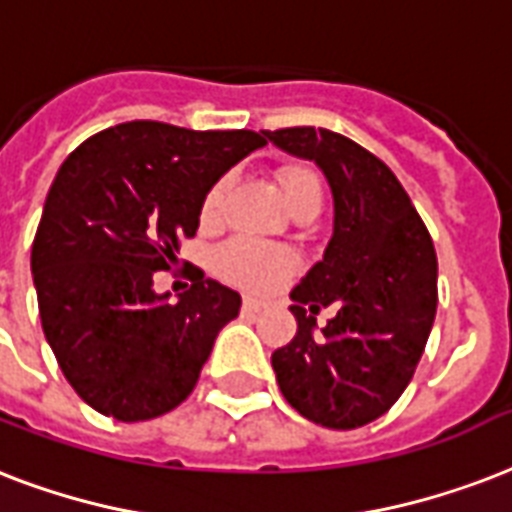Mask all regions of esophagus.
I'll return each mask as SVG.
<instances>
[{"mask_svg":"<svg viewBox=\"0 0 512 512\" xmlns=\"http://www.w3.org/2000/svg\"><path fill=\"white\" fill-rule=\"evenodd\" d=\"M268 306H271V300H257V298L241 300V311H244V314H257V311H263V308Z\"/></svg>","mask_w":512,"mask_h":512,"instance_id":"1","label":"esophagus"}]
</instances>
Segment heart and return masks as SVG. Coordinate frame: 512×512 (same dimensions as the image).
<instances>
[{
	"label": "heart",
	"mask_w": 512,
	"mask_h": 512,
	"mask_svg": "<svg viewBox=\"0 0 512 512\" xmlns=\"http://www.w3.org/2000/svg\"><path fill=\"white\" fill-rule=\"evenodd\" d=\"M282 193L287 198L290 209L300 206L303 201H319L322 198V185H319L317 171L298 163H287L276 171ZM225 195H228V179H217L209 190H206L204 201H201V225L212 228L222 220V209H225ZM217 271L228 279V282L247 287V290H273L276 284H282L290 276L292 255L279 244H268V241L257 239H233L222 244L214 255Z\"/></svg>",
	"instance_id": "1"
}]
</instances>
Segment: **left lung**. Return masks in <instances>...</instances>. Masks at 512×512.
I'll use <instances>...</instances> for the list:
<instances>
[{"instance_id":"left-lung-1","label":"left lung","mask_w":512,"mask_h":512,"mask_svg":"<svg viewBox=\"0 0 512 512\" xmlns=\"http://www.w3.org/2000/svg\"><path fill=\"white\" fill-rule=\"evenodd\" d=\"M265 136L317 163L335 201L325 257L292 290L298 333L273 351L276 381L308 421L365 427L397 403L416 373L438 308V255L400 179L373 152L314 126ZM325 305L339 314L317 334L313 314Z\"/></svg>"}]
</instances>
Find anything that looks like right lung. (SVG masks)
Segmentation results:
<instances>
[{
    "mask_svg": "<svg viewBox=\"0 0 512 512\" xmlns=\"http://www.w3.org/2000/svg\"><path fill=\"white\" fill-rule=\"evenodd\" d=\"M265 131H190L131 120L85 139L61 163L31 273L39 319L58 368L93 411L147 421L195 389L214 338L239 317V292L190 271L169 303L152 290L179 241L193 239L206 190Z\"/></svg>",
    "mask_w": 512,
    "mask_h": 512,
    "instance_id": "add662e5",
    "label": "right lung"
}]
</instances>
